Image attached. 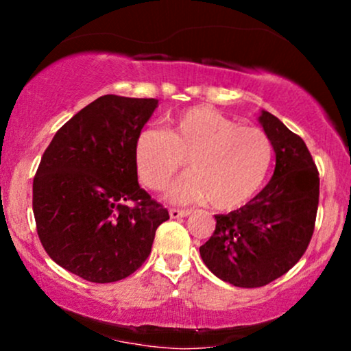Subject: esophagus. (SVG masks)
Listing matches in <instances>:
<instances>
[{"label":"esophagus","instance_id":"1","mask_svg":"<svg viewBox=\"0 0 351 351\" xmlns=\"http://www.w3.org/2000/svg\"><path fill=\"white\" fill-rule=\"evenodd\" d=\"M189 211L188 209H176V208H170V216L173 219H178V217H184L188 216Z\"/></svg>","mask_w":351,"mask_h":351}]
</instances>
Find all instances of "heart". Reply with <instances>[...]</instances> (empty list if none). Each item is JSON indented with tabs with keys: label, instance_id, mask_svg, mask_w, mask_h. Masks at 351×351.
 I'll use <instances>...</instances> for the list:
<instances>
[{
	"label": "heart",
	"instance_id": "b5f03b06",
	"mask_svg": "<svg viewBox=\"0 0 351 351\" xmlns=\"http://www.w3.org/2000/svg\"><path fill=\"white\" fill-rule=\"evenodd\" d=\"M184 162L191 175L170 189V199H209L213 208L232 211L264 184L272 143L259 127L237 125L209 107L188 108L170 120L167 130L147 128L136 138V173L147 188L163 189Z\"/></svg>",
	"mask_w": 351,
	"mask_h": 351
}]
</instances>
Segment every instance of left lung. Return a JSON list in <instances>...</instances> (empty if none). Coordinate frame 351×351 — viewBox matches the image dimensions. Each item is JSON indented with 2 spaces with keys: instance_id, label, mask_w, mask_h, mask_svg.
<instances>
[{
  "instance_id": "obj_1",
  "label": "left lung",
  "mask_w": 351,
  "mask_h": 351,
  "mask_svg": "<svg viewBox=\"0 0 351 351\" xmlns=\"http://www.w3.org/2000/svg\"><path fill=\"white\" fill-rule=\"evenodd\" d=\"M259 122L276 152L272 178L243 208L216 215L215 232L199 247L209 271L244 289L271 284L299 263L315 228L320 186L304 140L269 112Z\"/></svg>"
}]
</instances>
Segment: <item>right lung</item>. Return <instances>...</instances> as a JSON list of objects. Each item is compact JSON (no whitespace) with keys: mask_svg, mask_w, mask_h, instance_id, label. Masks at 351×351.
I'll list each match as a JSON object with an SVG mask.
<instances>
[{"mask_svg":"<svg viewBox=\"0 0 351 351\" xmlns=\"http://www.w3.org/2000/svg\"><path fill=\"white\" fill-rule=\"evenodd\" d=\"M156 99L102 95L56 132L33 181L36 229L60 267L95 284L142 267L168 209L140 188L135 143Z\"/></svg>","mask_w":351,"mask_h":351,"instance_id":"add662e5","label":"right lung"}]
</instances>
